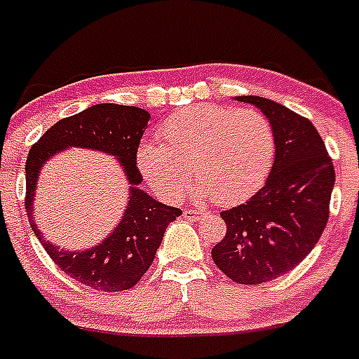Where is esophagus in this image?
Listing matches in <instances>:
<instances>
[{
    "instance_id": "esophagus-1",
    "label": "esophagus",
    "mask_w": 359,
    "mask_h": 359,
    "mask_svg": "<svg viewBox=\"0 0 359 359\" xmlns=\"http://www.w3.org/2000/svg\"><path fill=\"white\" fill-rule=\"evenodd\" d=\"M182 215H184L186 219H189V221H198V219L204 215V212H201V210H189V208H186L184 212H182Z\"/></svg>"
}]
</instances>
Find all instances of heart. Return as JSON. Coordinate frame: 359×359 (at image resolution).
<instances>
[{
    "label": "heart",
    "instance_id": "heart-1",
    "mask_svg": "<svg viewBox=\"0 0 359 359\" xmlns=\"http://www.w3.org/2000/svg\"><path fill=\"white\" fill-rule=\"evenodd\" d=\"M161 137L164 144L140 147L138 168L170 203L182 197L194 175L201 198L215 197L221 206L239 204L263 186L272 168V126L255 111L194 105L171 114Z\"/></svg>",
    "mask_w": 359,
    "mask_h": 359
}]
</instances>
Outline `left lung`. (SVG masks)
<instances>
[{"label":"left lung","mask_w":359,"mask_h":359,"mask_svg":"<svg viewBox=\"0 0 359 359\" xmlns=\"http://www.w3.org/2000/svg\"><path fill=\"white\" fill-rule=\"evenodd\" d=\"M261 109L272 126L276 158L257 194L221 212L226 236L213 263L239 285L272 281L310 254L328 221L334 165L309 118L261 96H237Z\"/></svg>","instance_id":"1"}]
</instances>
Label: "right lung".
<instances>
[{
  "label": "right lung",
  "instance_id": "right-lung-1",
  "mask_svg": "<svg viewBox=\"0 0 359 359\" xmlns=\"http://www.w3.org/2000/svg\"><path fill=\"white\" fill-rule=\"evenodd\" d=\"M151 114L135 105L98 104L56 122L31 147L25 164V208L34 236L63 272L86 287L122 292L135 287L155 261L170 222L182 215L179 208L165 206L140 188L137 151ZM67 147L109 152L119 158L130 182V201L124 217L109 236L93 249L69 252L41 236L32 219L35 184L49 158Z\"/></svg>",
  "mask_w": 359,
  "mask_h": 359
}]
</instances>
